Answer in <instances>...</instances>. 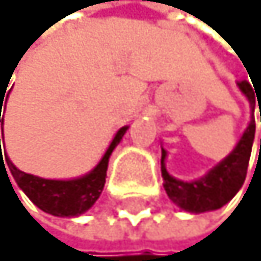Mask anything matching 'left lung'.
I'll use <instances>...</instances> for the list:
<instances>
[{
    "instance_id": "8db88e82",
    "label": "left lung",
    "mask_w": 261,
    "mask_h": 261,
    "mask_svg": "<svg viewBox=\"0 0 261 261\" xmlns=\"http://www.w3.org/2000/svg\"><path fill=\"white\" fill-rule=\"evenodd\" d=\"M238 87L243 94L248 97L251 106V121L248 128L245 129L243 137L236 143L233 151L221 160L216 167H213L206 175L197 180L184 182L172 177L165 169V156L167 151L162 148V177H164V189L170 201L177 204L180 209L187 213H206L223 207L226 202L236 196L246 179L248 162L251 155V147L255 140V105L260 99L256 91H253L250 82L240 81ZM260 105V102H258ZM261 123V108H260ZM261 151V138H260Z\"/></svg>"
}]
</instances>
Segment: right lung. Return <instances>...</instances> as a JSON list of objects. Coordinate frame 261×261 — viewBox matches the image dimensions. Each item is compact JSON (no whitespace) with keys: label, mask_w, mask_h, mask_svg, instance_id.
Returning <instances> with one entry per match:
<instances>
[{"label":"right lung","mask_w":261,"mask_h":261,"mask_svg":"<svg viewBox=\"0 0 261 261\" xmlns=\"http://www.w3.org/2000/svg\"><path fill=\"white\" fill-rule=\"evenodd\" d=\"M6 92V91H5ZM1 106L3 110V101L5 96L0 94ZM5 118L1 116L0 111V123L3 124ZM128 126H123L118 129V133L114 135L113 142L108 147L106 153L102 155V159L99 160L94 169L89 174L77 177V179H69V180H52V179H42V177L25 174L20 169H16L11 164V160L6 156V164L10 167V172L13 175V179L18 184V187L27 194V197L35 204L37 207H40L42 211L52 214V216L59 218H74L79 214H84L87 209L92 207L97 199H99L102 187L106 182V170H108V162L113 153V150L116 148V145L121 142L123 135L126 133ZM1 147V138H0ZM0 170L5 169L6 172V164L3 160V153L0 148ZM8 175V172H6ZM10 179V177H8Z\"/></svg>","instance_id":"1"}]
</instances>
